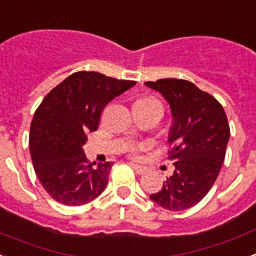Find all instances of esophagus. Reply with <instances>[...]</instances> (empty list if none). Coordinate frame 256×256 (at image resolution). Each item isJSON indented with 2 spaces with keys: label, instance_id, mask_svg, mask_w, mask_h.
I'll return each instance as SVG.
<instances>
[{
  "label": "esophagus",
  "instance_id": "esophagus-1",
  "mask_svg": "<svg viewBox=\"0 0 256 256\" xmlns=\"http://www.w3.org/2000/svg\"><path fill=\"white\" fill-rule=\"evenodd\" d=\"M130 166H132L133 170H134L136 173L138 174V176H142V174H144V173H146V172H148V169L144 168V166H141V165L130 164Z\"/></svg>",
  "mask_w": 256,
  "mask_h": 256
}]
</instances>
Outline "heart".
Returning a JSON list of instances; mask_svg holds the SVG:
<instances>
[{
	"instance_id": "obj_1",
	"label": "heart",
	"mask_w": 256,
	"mask_h": 256,
	"mask_svg": "<svg viewBox=\"0 0 256 256\" xmlns=\"http://www.w3.org/2000/svg\"><path fill=\"white\" fill-rule=\"evenodd\" d=\"M140 101H154V98H151V97H146V98H142V100ZM142 148V146H132V148H130V152L132 154L133 156H136L137 154L140 152V150Z\"/></svg>"
}]
</instances>
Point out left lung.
<instances>
[{
    "label": "left lung",
    "mask_w": 256,
    "mask_h": 256,
    "mask_svg": "<svg viewBox=\"0 0 256 256\" xmlns=\"http://www.w3.org/2000/svg\"><path fill=\"white\" fill-rule=\"evenodd\" d=\"M146 86L170 105L169 159L176 168L150 198L172 212L190 209L206 196L220 172L230 134L227 115L216 97L184 79H159Z\"/></svg>",
    "instance_id": "1"
}]
</instances>
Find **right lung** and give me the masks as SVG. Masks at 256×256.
Wrapping results in <instances>:
<instances>
[{
	"label": "right lung",
	"instance_id": "add662e5",
	"mask_svg": "<svg viewBox=\"0 0 256 256\" xmlns=\"http://www.w3.org/2000/svg\"><path fill=\"white\" fill-rule=\"evenodd\" d=\"M136 84L97 72H76L52 88L32 119L29 151L40 184L58 202L79 206L106 188L112 162H90L86 133L97 130L104 108Z\"/></svg>",
	"mask_w": 256,
	"mask_h": 256
}]
</instances>
